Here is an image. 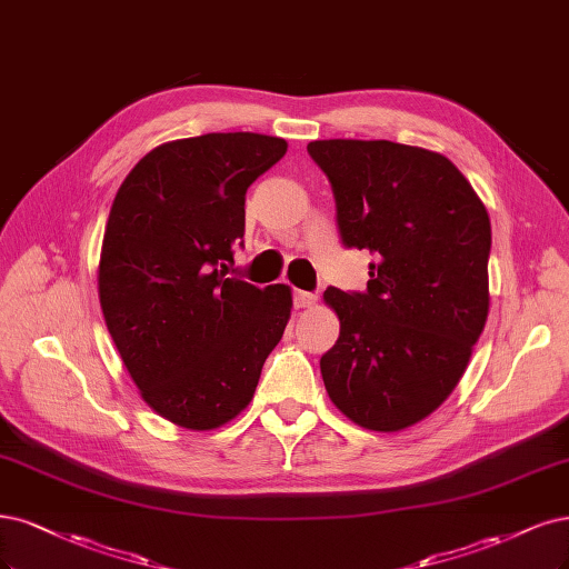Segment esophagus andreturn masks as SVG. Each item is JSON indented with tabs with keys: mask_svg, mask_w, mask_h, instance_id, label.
Masks as SVG:
<instances>
[{
	"mask_svg": "<svg viewBox=\"0 0 569 569\" xmlns=\"http://www.w3.org/2000/svg\"><path fill=\"white\" fill-rule=\"evenodd\" d=\"M318 301V293L312 291H303V289H297L293 291V303H297V308H308Z\"/></svg>",
	"mask_w": 569,
	"mask_h": 569,
	"instance_id": "esophagus-1",
	"label": "esophagus"
}]
</instances>
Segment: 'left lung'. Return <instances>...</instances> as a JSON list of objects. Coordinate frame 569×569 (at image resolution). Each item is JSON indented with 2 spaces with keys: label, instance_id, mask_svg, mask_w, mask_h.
I'll return each mask as SVG.
<instances>
[{
  "label": "left lung",
  "instance_id": "obj_1",
  "mask_svg": "<svg viewBox=\"0 0 569 569\" xmlns=\"http://www.w3.org/2000/svg\"><path fill=\"white\" fill-rule=\"evenodd\" d=\"M308 152L335 190L343 244L377 257L367 291H325L341 331L320 360L322 381L350 421L396 433L449 398L482 335L487 209L433 150L329 139Z\"/></svg>",
  "mask_w": 569,
  "mask_h": 569
}]
</instances>
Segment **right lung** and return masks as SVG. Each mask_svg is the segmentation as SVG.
Returning <instances> with one entry per match:
<instances>
[{"label":"right lung","mask_w":569,"mask_h":569,"mask_svg":"<svg viewBox=\"0 0 569 569\" xmlns=\"http://www.w3.org/2000/svg\"><path fill=\"white\" fill-rule=\"evenodd\" d=\"M284 152V139L251 131L169 141L114 194L98 299L141 398L176 426L211 430L238 417L284 335L291 289L226 276L247 188Z\"/></svg>","instance_id":"right-lung-1"}]
</instances>
